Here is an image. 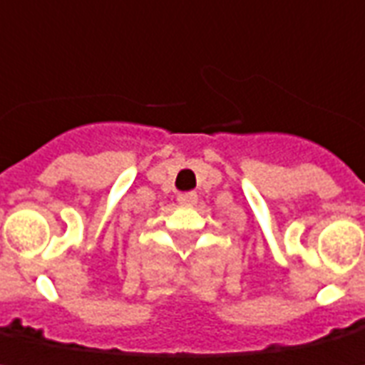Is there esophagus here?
I'll return each mask as SVG.
<instances>
[{
  "label": "esophagus",
  "instance_id": "obj_1",
  "mask_svg": "<svg viewBox=\"0 0 365 365\" xmlns=\"http://www.w3.org/2000/svg\"><path fill=\"white\" fill-rule=\"evenodd\" d=\"M177 201L180 205H194L197 201V194L195 192H182V194L177 195Z\"/></svg>",
  "mask_w": 365,
  "mask_h": 365
}]
</instances>
